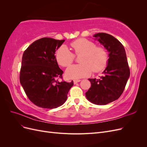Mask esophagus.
Segmentation results:
<instances>
[{
    "mask_svg": "<svg viewBox=\"0 0 147 147\" xmlns=\"http://www.w3.org/2000/svg\"><path fill=\"white\" fill-rule=\"evenodd\" d=\"M80 81H81L80 80H74V84H76V83L80 82Z\"/></svg>",
    "mask_w": 147,
    "mask_h": 147,
    "instance_id": "1",
    "label": "esophagus"
}]
</instances>
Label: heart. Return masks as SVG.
<instances>
[{
	"label": "heart",
	"mask_w": 147,
	"mask_h": 147,
	"mask_svg": "<svg viewBox=\"0 0 147 147\" xmlns=\"http://www.w3.org/2000/svg\"><path fill=\"white\" fill-rule=\"evenodd\" d=\"M75 55L80 57L77 65L70 66L66 70V76L69 78H81L90 76L92 71L100 72L107 65L109 56L104 47L96 46L89 40L80 38L70 43ZM56 59L59 65L67 67L73 63L75 55L65 45H62L56 53Z\"/></svg>",
	"instance_id": "heart-1"
}]
</instances>
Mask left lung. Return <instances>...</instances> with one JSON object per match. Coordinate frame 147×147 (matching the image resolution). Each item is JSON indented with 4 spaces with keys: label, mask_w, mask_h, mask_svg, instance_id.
I'll use <instances>...</instances> for the list:
<instances>
[{
    "label": "left lung",
    "mask_w": 147,
    "mask_h": 147,
    "mask_svg": "<svg viewBox=\"0 0 147 147\" xmlns=\"http://www.w3.org/2000/svg\"><path fill=\"white\" fill-rule=\"evenodd\" d=\"M109 51L107 66L99 79L90 78L91 86L86 92L88 100L97 105H106L121 96L130 76L125 50L112 35L98 33L94 35Z\"/></svg>",
    "instance_id": "8db88e82"
}]
</instances>
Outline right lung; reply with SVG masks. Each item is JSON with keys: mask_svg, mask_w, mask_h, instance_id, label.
<instances>
[{"mask_svg": "<svg viewBox=\"0 0 147 147\" xmlns=\"http://www.w3.org/2000/svg\"><path fill=\"white\" fill-rule=\"evenodd\" d=\"M65 40L44 37L33 42L22 57L20 80L28 99L39 107L55 109L63 105L74 82H59L63 71L55 52Z\"/></svg>", "mask_w": 147, "mask_h": 147, "instance_id": "add662e5", "label": "right lung"}]
</instances>
